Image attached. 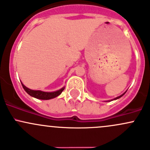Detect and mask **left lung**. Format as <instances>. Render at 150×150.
<instances>
[{
    "mask_svg": "<svg viewBox=\"0 0 150 150\" xmlns=\"http://www.w3.org/2000/svg\"><path fill=\"white\" fill-rule=\"evenodd\" d=\"M124 94H125V93H123V95H120V96H118V97H117V98H115V99H113V100H117V99H118V98H121V97H122V96H123V95H124Z\"/></svg>",
    "mask_w": 150,
    "mask_h": 150,
    "instance_id": "1",
    "label": "left lung"
}]
</instances>
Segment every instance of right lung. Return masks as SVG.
I'll return each mask as SVG.
<instances>
[{
    "mask_svg": "<svg viewBox=\"0 0 150 150\" xmlns=\"http://www.w3.org/2000/svg\"><path fill=\"white\" fill-rule=\"evenodd\" d=\"M21 85H22L23 88L24 90L26 91L27 94H29L30 96L33 97L37 99H40V100H50V99L55 98L58 97L61 94V92L64 90L65 87H62L59 90H57L55 92H42L40 90H32V89H29L27 86H24V84L21 82Z\"/></svg>",
    "mask_w": 150,
    "mask_h": 150,
    "instance_id": "1",
    "label": "right lung"
}]
</instances>
